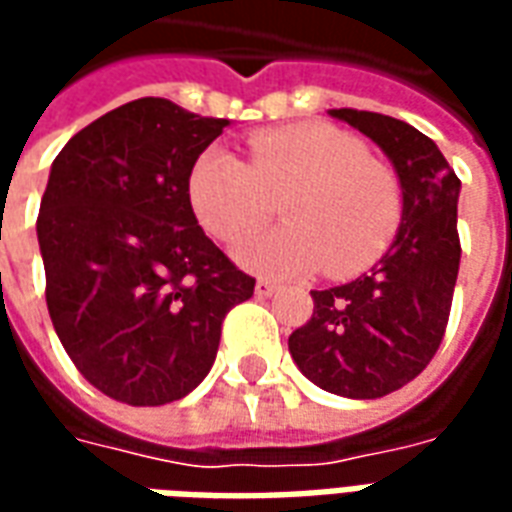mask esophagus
<instances>
[{
  "label": "esophagus",
  "instance_id": "34e87169",
  "mask_svg": "<svg viewBox=\"0 0 512 512\" xmlns=\"http://www.w3.org/2000/svg\"><path fill=\"white\" fill-rule=\"evenodd\" d=\"M274 293H277V285H274V282H268V279H257V285H255L257 299H268V296H274Z\"/></svg>",
  "mask_w": 512,
  "mask_h": 512
}]
</instances>
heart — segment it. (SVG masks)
<instances>
[{"label":"heart","mask_w":512,"mask_h":512,"mask_svg":"<svg viewBox=\"0 0 512 512\" xmlns=\"http://www.w3.org/2000/svg\"><path fill=\"white\" fill-rule=\"evenodd\" d=\"M246 147V161L219 145L205 147L186 178L191 213L216 241L260 227L274 200L285 197L288 224L235 246L241 266L263 277L318 266L332 277H351L392 246L403 222V191L359 136L332 123H293L255 131Z\"/></svg>","instance_id":"1"}]
</instances>
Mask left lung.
I'll return each instance as SVG.
<instances>
[{
	"label": "left lung",
	"instance_id": "8db88e82",
	"mask_svg": "<svg viewBox=\"0 0 512 512\" xmlns=\"http://www.w3.org/2000/svg\"><path fill=\"white\" fill-rule=\"evenodd\" d=\"M392 158L403 189V222L376 266L348 285L312 290V318L288 348L312 384L356 400L406 386L430 365L450 321L461 263V180L433 139L403 120L332 109Z\"/></svg>",
	"mask_w": 512,
	"mask_h": 512
}]
</instances>
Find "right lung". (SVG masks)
Instances as JSON below:
<instances>
[{"mask_svg": "<svg viewBox=\"0 0 512 512\" xmlns=\"http://www.w3.org/2000/svg\"><path fill=\"white\" fill-rule=\"evenodd\" d=\"M227 120L139 98L54 158L38 213L54 332L90 384L164 406L208 376L222 321L255 293L191 213L186 178Z\"/></svg>", "mask_w": 512, "mask_h": 512, "instance_id": "add662e5", "label": "right lung"}]
</instances>
